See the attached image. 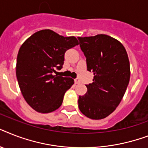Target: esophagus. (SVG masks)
<instances>
[{
	"instance_id": "34e87169",
	"label": "esophagus",
	"mask_w": 148,
	"mask_h": 148,
	"mask_svg": "<svg viewBox=\"0 0 148 148\" xmlns=\"http://www.w3.org/2000/svg\"><path fill=\"white\" fill-rule=\"evenodd\" d=\"M74 84H80V80H79V79H74Z\"/></svg>"
}]
</instances>
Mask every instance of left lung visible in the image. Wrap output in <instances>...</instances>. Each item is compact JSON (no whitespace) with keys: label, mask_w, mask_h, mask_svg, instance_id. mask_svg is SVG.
I'll use <instances>...</instances> for the list:
<instances>
[{"label":"left lung","mask_w":148,"mask_h":148,"mask_svg":"<svg viewBox=\"0 0 148 148\" xmlns=\"http://www.w3.org/2000/svg\"><path fill=\"white\" fill-rule=\"evenodd\" d=\"M86 58L87 71L93 73V83L79 96L78 107L91 119L109 116L119 105L130 80V63L125 47L107 35L78 37Z\"/></svg>","instance_id":"1"}]
</instances>
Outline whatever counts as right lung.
Returning <instances> with one entry per match:
<instances>
[{"label": "right lung", "instance_id": "right-lung-1", "mask_svg": "<svg viewBox=\"0 0 148 148\" xmlns=\"http://www.w3.org/2000/svg\"><path fill=\"white\" fill-rule=\"evenodd\" d=\"M77 45L76 37H64L50 29L35 32L23 43L16 74L24 99L34 110L49 113L61 106L64 95L74 82L58 76L55 68H62L65 51Z\"/></svg>", "mask_w": 148, "mask_h": 148}]
</instances>
